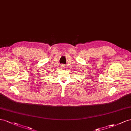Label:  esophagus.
Listing matches in <instances>:
<instances>
[{"label": "esophagus", "mask_w": 131, "mask_h": 131, "mask_svg": "<svg viewBox=\"0 0 131 131\" xmlns=\"http://www.w3.org/2000/svg\"><path fill=\"white\" fill-rule=\"evenodd\" d=\"M65 66L64 65H61V68L63 69H65Z\"/></svg>", "instance_id": "esophagus-1"}]
</instances>
